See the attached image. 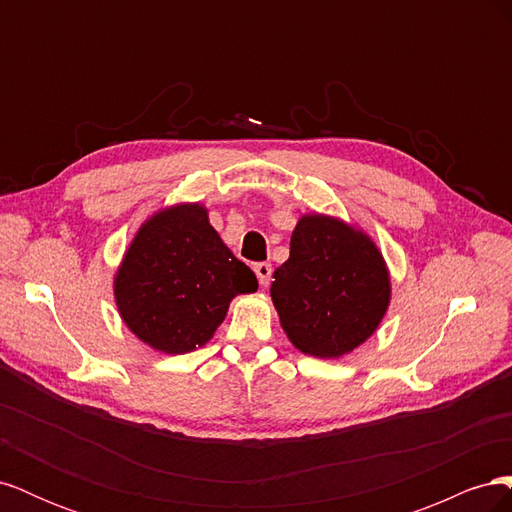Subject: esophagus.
I'll return each instance as SVG.
<instances>
[{
  "label": "esophagus",
  "instance_id": "34e87169",
  "mask_svg": "<svg viewBox=\"0 0 512 512\" xmlns=\"http://www.w3.org/2000/svg\"><path fill=\"white\" fill-rule=\"evenodd\" d=\"M254 273H256V277H258V284H260V286H267V284L271 282L273 269H271L269 262H256V265H254Z\"/></svg>",
  "mask_w": 512,
  "mask_h": 512
}]
</instances>
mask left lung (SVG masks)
<instances>
[{"label": "left lung", "instance_id": "obj_1", "mask_svg": "<svg viewBox=\"0 0 512 512\" xmlns=\"http://www.w3.org/2000/svg\"><path fill=\"white\" fill-rule=\"evenodd\" d=\"M271 299L294 348L339 359L378 329L391 303V277L363 230L312 213L292 230L290 258L273 273Z\"/></svg>", "mask_w": 512, "mask_h": 512}]
</instances>
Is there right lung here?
<instances>
[{
  "label": "right lung",
  "mask_w": 512,
  "mask_h": 512,
  "mask_svg": "<svg viewBox=\"0 0 512 512\" xmlns=\"http://www.w3.org/2000/svg\"><path fill=\"white\" fill-rule=\"evenodd\" d=\"M256 288L254 271L224 245L207 209L183 203L138 228L115 275V303L141 342L185 354L209 342L237 294Z\"/></svg>",
  "instance_id": "1"
}]
</instances>
